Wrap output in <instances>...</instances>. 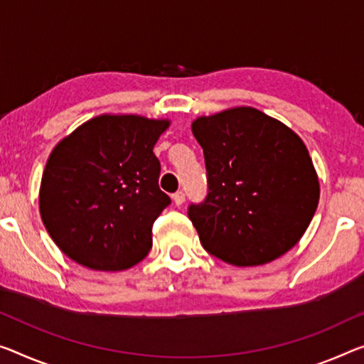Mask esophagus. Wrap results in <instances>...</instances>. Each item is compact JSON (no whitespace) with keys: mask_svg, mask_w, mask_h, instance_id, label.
<instances>
[{"mask_svg":"<svg viewBox=\"0 0 364 364\" xmlns=\"http://www.w3.org/2000/svg\"><path fill=\"white\" fill-rule=\"evenodd\" d=\"M172 200H174V203L177 206H181L183 201H186V193H183L182 190H178V192H176L174 195H172Z\"/></svg>","mask_w":364,"mask_h":364,"instance_id":"esophagus-1","label":"esophagus"}]
</instances>
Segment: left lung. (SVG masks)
<instances>
[{
	"instance_id": "8db88e82",
	"label": "left lung",
	"mask_w": 364,
	"mask_h": 364,
	"mask_svg": "<svg viewBox=\"0 0 364 364\" xmlns=\"http://www.w3.org/2000/svg\"><path fill=\"white\" fill-rule=\"evenodd\" d=\"M192 132L203 148L208 192L188 205V218L206 252L252 267L294 247L318 203L303 139L252 107L200 117Z\"/></svg>"
}]
</instances>
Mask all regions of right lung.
Returning a JSON list of instances; mask_svg holds the SVG:
<instances>
[{"instance_id": "add662e5", "label": "right lung", "mask_w": 364, "mask_h": 364, "mask_svg": "<svg viewBox=\"0 0 364 364\" xmlns=\"http://www.w3.org/2000/svg\"><path fill=\"white\" fill-rule=\"evenodd\" d=\"M167 120L100 115L58 143L42 176L41 216L61 252L92 270L136 265L169 195L153 148Z\"/></svg>"}]
</instances>
